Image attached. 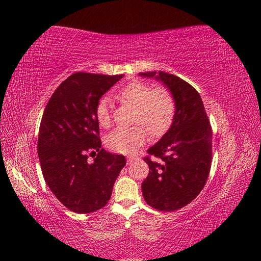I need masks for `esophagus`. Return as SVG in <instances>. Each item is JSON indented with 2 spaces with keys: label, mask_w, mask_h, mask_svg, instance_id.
I'll return each mask as SVG.
<instances>
[{
  "label": "esophagus",
  "mask_w": 261,
  "mask_h": 261,
  "mask_svg": "<svg viewBox=\"0 0 261 261\" xmlns=\"http://www.w3.org/2000/svg\"><path fill=\"white\" fill-rule=\"evenodd\" d=\"M134 160H135V157H127V165H130L132 162H134Z\"/></svg>",
  "instance_id": "1"
}]
</instances>
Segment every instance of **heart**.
Returning a JSON list of instances; mask_svg holds the SVG:
<instances>
[{"label":"heart","instance_id":"b5f03b06","mask_svg":"<svg viewBox=\"0 0 261 261\" xmlns=\"http://www.w3.org/2000/svg\"><path fill=\"white\" fill-rule=\"evenodd\" d=\"M116 97L136 108L135 123L141 125L119 127L109 134L105 143L111 150L119 153H134L147 141L146 128L153 138H160L167 134L174 123L176 102L167 90L136 81L121 88L116 93ZM95 116L102 127L111 125L112 119L107 98L98 101Z\"/></svg>","mask_w":261,"mask_h":261}]
</instances>
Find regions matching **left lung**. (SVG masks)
Wrapping results in <instances>:
<instances>
[{"label": "left lung", "mask_w": 261, "mask_h": 261, "mask_svg": "<svg viewBox=\"0 0 261 261\" xmlns=\"http://www.w3.org/2000/svg\"><path fill=\"white\" fill-rule=\"evenodd\" d=\"M140 75L162 81L176 102L173 125L143 158L149 174L141 185L148 205L173 212L190 204L206 184L212 164V127L202 98L191 84L164 71Z\"/></svg>", "instance_id": "8db88e82"}]
</instances>
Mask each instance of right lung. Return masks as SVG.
<instances>
[{"mask_svg":"<svg viewBox=\"0 0 261 261\" xmlns=\"http://www.w3.org/2000/svg\"><path fill=\"white\" fill-rule=\"evenodd\" d=\"M123 76L70 75L54 92L42 114L38 156L43 178L59 202L75 213L105 206L126 164L124 156L101 148L95 116L99 98ZM92 154L96 158L90 163Z\"/></svg>","mask_w":261,"mask_h":261,"instance_id":"1","label":"right lung"}]
</instances>
